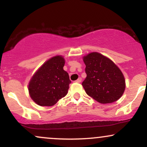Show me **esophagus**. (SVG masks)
<instances>
[{
	"mask_svg": "<svg viewBox=\"0 0 147 147\" xmlns=\"http://www.w3.org/2000/svg\"><path fill=\"white\" fill-rule=\"evenodd\" d=\"M75 82H77V83H80V82H82V78H81V77H79V78L77 79Z\"/></svg>",
	"mask_w": 147,
	"mask_h": 147,
	"instance_id": "obj_1",
	"label": "esophagus"
}]
</instances>
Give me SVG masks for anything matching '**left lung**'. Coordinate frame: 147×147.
Instances as JSON below:
<instances>
[{"mask_svg": "<svg viewBox=\"0 0 147 147\" xmlns=\"http://www.w3.org/2000/svg\"><path fill=\"white\" fill-rule=\"evenodd\" d=\"M86 77L82 82L86 92L101 104L113 103L125 90L122 72L111 59L98 52L84 57Z\"/></svg>", "mask_w": 147, "mask_h": 147, "instance_id": "1", "label": "left lung"}]
</instances>
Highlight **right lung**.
<instances>
[{
    "label": "right lung",
    "mask_w": 147,
    "mask_h": 147,
    "mask_svg": "<svg viewBox=\"0 0 147 147\" xmlns=\"http://www.w3.org/2000/svg\"><path fill=\"white\" fill-rule=\"evenodd\" d=\"M65 60L56 56L47 61L37 70L28 86L30 95L41 106H51L68 93L71 81L63 70Z\"/></svg>",
    "instance_id": "add662e5"
}]
</instances>
